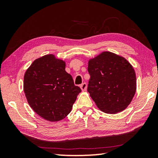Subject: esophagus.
<instances>
[{"mask_svg": "<svg viewBox=\"0 0 158 158\" xmlns=\"http://www.w3.org/2000/svg\"><path fill=\"white\" fill-rule=\"evenodd\" d=\"M81 87V89H82V91H85L87 89V83H83L82 84L80 85Z\"/></svg>", "mask_w": 158, "mask_h": 158, "instance_id": "34e87169", "label": "esophagus"}]
</instances>
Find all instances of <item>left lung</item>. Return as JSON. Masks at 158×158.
<instances>
[{
    "instance_id": "8db88e82",
    "label": "left lung",
    "mask_w": 158,
    "mask_h": 158,
    "mask_svg": "<svg viewBox=\"0 0 158 158\" xmlns=\"http://www.w3.org/2000/svg\"><path fill=\"white\" fill-rule=\"evenodd\" d=\"M88 70V92L100 110L114 114L130 105L136 92V74L125 58L102 52L89 60Z\"/></svg>"
}]
</instances>
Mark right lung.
<instances>
[{
  "instance_id": "obj_1",
  "label": "right lung",
  "mask_w": 158,
  "mask_h": 158,
  "mask_svg": "<svg viewBox=\"0 0 158 158\" xmlns=\"http://www.w3.org/2000/svg\"><path fill=\"white\" fill-rule=\"evenodd\" d=\"M65 66L62 60L46 55L35 60L23 77V91L29 105L50 122H58L68 115L81 92Z\"/></svg>"
}]
</instances>
